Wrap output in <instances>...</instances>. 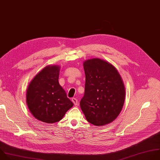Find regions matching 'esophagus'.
<instances>
[{"instance_id":"1","label":"esophagus","mask_w":160,"mask_h":160,"mask_svg":"<svg viewBox=\"0 0 160 160\" xmlns=\"http://www.w3.org/2000/svg\"><path fill=\"white\" fill-rule=\"evenodd\" d=\"M72 102H73V103H74L75 105H78V100H77L76 98H72Z\"/></svg>"}]
</instances>
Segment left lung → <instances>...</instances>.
<instances>
[{"mask_svg":"<svg viewBox=\"0 0 160 160\" xmlns=\"http://www.w3.org/2000/svg\"><path fill=\"white\" fill-rule=\"evenodd\" d=\"M85 93L80 108L88 122L97 126L112 122L120 114L125 100V87L116 68L99 58L83 63Z\"/></svg>","mask_w":160,"mask_h":160,"instance_id":"obj_1","label":"left lung"}]
</instances>
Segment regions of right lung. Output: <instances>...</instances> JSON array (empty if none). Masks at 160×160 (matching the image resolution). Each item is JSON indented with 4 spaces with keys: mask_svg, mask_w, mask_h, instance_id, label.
I'll return each instance as SVG.
<instances>
[{
    "mask_svg": "<svg viewBox=\"0 0 160 160\" xmlns=\"http://www.w3.org/2000/svg\"><path fill=\"white\" fill-rule=\"evenodd\" d=\"M60 67L48 65L31 80L26 92L28 107L38 120L49 124L62 119L73 103L58 82Z\"/></svg>",
    "mask_w": 160,
    "mask_h": 160,
    "instance_id": "1",
    "label": "right lung"
}]
</instances>
